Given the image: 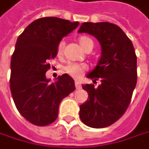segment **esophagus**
Here are the masks:
<instances>
[{
  "label": "esophagus",
  "mask_w": 149,
  "mask_h": 149,
  "mask_svg": "<svg viewBox=\"0 0 149 149\" xmlns=\"http://www.w3.org/2000/svg\"><path fill=\"white\" fill-rule=\"evenodd\" d=\"M75 88H76V89H80L81 88V85H80V83L78 81H75Z\"/></svg>",
  "instance_id": "34e87169"
}]
</instances>
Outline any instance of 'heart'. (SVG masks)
I'll list each match as a JSON object with an SVG mask.
<instances>
[{
    "label": "heart",
    "instance_id": "obj_1",
    "mask_svg": "<svg viewBox=\"0 0 149 149\" xmlns=\"http://www.w3.org/2000/svg\"><path fill=\"white\" fill-rule=\"evenodd\" d=\"M79 43L84 50L88 49V47L93 48V45H94L93 40L90 38L86 37V36L81 37L79 38ZM63 49H64V42H61L57 48V52L59 55H61L63 52ZM84 70H85V66L74 64V63L69 64L65 68V71L74 78H80L81 76V74H83Z\"/></svg>",
    "mask_w": 149,
    "mask_h": 149
}]
</instances>
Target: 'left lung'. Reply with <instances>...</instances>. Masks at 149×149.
Returning <instances> with one entry per match:
<instances>
[{"label": "left lung", "mask_w": 149, "mask_h": 149, "mask_svg": "<svg viewBox=\"0 0 149 149\" xmlns=\"http://www.w3.org/2000/svg\"><path fill=\"white\" fill-rule=\"evenodd\" d=\"M79 33L94 36L101 45V58L87 74L93 83L82 85L88 99L80 105V118L88 126L103 128L118 120L128 108L137 82V57L132 41L116 24L83 23Z\"/></svg>", "instance_id": "1"}]
</instances>
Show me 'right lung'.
I'll return each instance as SVG.
<instances>
[{
  "label": "right lung",
  "mask_w": 149,
  "mask_h": 149,
  "mask_svg": "<svg viewBox=\"0 0 149 149\" xmlns=\"http://www.w3.org/2000/svg\"><path fill=\"white\" fill-rule=\"evenodd\" d=\"M58 17H42L29 24L18 37L11 58L10 90L20 114L33 125L45 126L56 120L63 98L75 89L68 74L55 82L45 77L49 60L57 56L63 37L77 28Z\"/></svg>",
  "instance_id": "obj_1"
}]
</instances>
